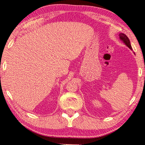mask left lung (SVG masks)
<instances>
[{
    "mask_svg": "<svg viewBox=\"0 0 145 145\" xmlns=\"http://www.w3.org/2000/svg\"><path fill=\"white\" fill-rule=\"evenodd\" d=\"M119 36H120V40H121L129 48L131 49V50H132L131 45L129 39L128 38V37L125 34H124L123 33H120V34H119ZM134 54H135V53H134Z\"/></svg>",
    "mask_w": 145,
    "mask_h": 145,
    "instance_id": "obj_1",
    "label": "left lung"
}]
</instances>
